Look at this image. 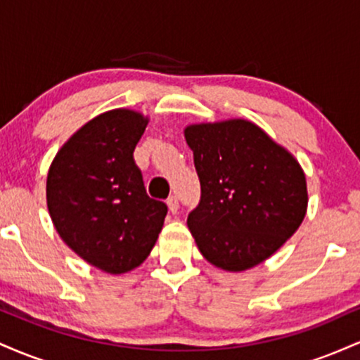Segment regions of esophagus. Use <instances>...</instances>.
I'll use <instances>...</instances> for the list:
<instances>
[{
	"label": "esophagus",
	"instance_id": "esophagus-1",
	"mask_svg": "<svg viewBox=\"0 0 360 360\" xmlns=\"http://www.w3.org/2000/svg\"><path fill=\"white\" fill-rule=\"evenodd\" d=\"M167 206H169V212L177 213V210H179V200H177V196H169Z\"/></svg>",
	"mask_w": 360,
	"mask_h": 360
}]
</instances>
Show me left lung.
<instances>
[{
	"mask_svg": "<svg viewBox=\"0 0 360 360\" xmlns=\"http://www.w3.org/2000/svg\"><path fill=\"white\" fill-rule=\"evenodd\" d=\"M201 184L188 226L203 257L223 271L264 262L300 229L308 206L298 160L247 120L184 130Z\"/></svg>",
	"mask_w": 360,
	"mask_h": 360,
	"instance_id": "left-lung-1",
	"label": "left lung"
}]
</instances>
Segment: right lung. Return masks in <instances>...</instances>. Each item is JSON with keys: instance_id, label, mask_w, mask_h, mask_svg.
I'll use <instances>...</instances> for the list:
<instances>
[{"instance_id": "obj_1", "label": "right lung", "mask_w": 360, "mask_h": 360, "mask_svg": "<svg viewBox=\"0 0 360 360\" xmlns=\"http://www.w3.org/2000/svg\"><path fill=\"white\" fill-rule=\"evenodd\" d=\"M147 123L134 110L98 115L62 146L49 169L47 208L57 233L110 274L147 259L167 214L166 203L147 194L134 160Z\"/></svg>"}]
</instances>
